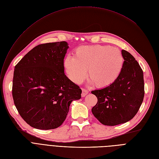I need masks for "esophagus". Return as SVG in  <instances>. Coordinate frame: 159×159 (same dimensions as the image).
<instances>
[{"mask_svg": "<svg viewBox=\"0 0 159 159\" xmlns=\"http://www.w3.org/2000/svg\"><path fill=\"white\" fill-rule=\"evenodd\" d=\"M88 93H89L88 90H87L85 89H82V93H81V96L82 97H85Z\"/></svg>", "mask_w": 159, "mask_h": 159, "instance_id": "obj_1", "label": "esophagus"}]
</instances>
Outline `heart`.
Instances as JSON below:
<instances>
[{
    "label": "heart",
    "mask_w": 159,
    "mask_h": 159,
    "mask_svg": "<svg viewBox=\"0 0 159 159\" xmlns=\"http://www.w3.org/2000/svg\"><path fill=\"white\" fill-rule=\"evenodd\" d=\"M64 66L70 78L80 84L87 76L96 87L105 88L116 81L124 66L121 51L108 45H90L77 48L74 57L67 56Z\"/></svg>",
    "instance_id": "obj_1"
}]
</instances>
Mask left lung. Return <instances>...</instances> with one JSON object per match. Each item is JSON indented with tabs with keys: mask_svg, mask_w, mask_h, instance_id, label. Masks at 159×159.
<instances>
[{
	"mask_svg": "<svg viewBox=\"0 0 159 159\" xmlns=\"http://www.w3.org/2000/svg\"><path fill=\"white\" fill-rule=\"evenodd\" d=\"M124 66L116 81L108 87L93 90L98 102L92 112L105 125L125 123L138 112L144 96L143 71L135 58L122 50Z\"/></svg>",
	"mask_w": 159,
	"mask_h": 159,
	"instance_id": "8db88e82",
	"label": "left lung"
}]
</instances>
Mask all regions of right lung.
<instances>
[{
	"label": "right lung",
	"instance_id": "obj_1",
	"mask_svg": "<svg viewBox=\"0 0 159 159\" xmlns=\"http://www.w3.org/2000/svg\"><path fill=\"white\" fill-rule=\"evenodd\" d=\"M65 41L37 45L15 66L12 85L14 104L25 122L36 129L59 127L81 90L66 77Z\"/></svg>",
	"mask_w": 159,
	"mask_h": 159
}]
</instances>
